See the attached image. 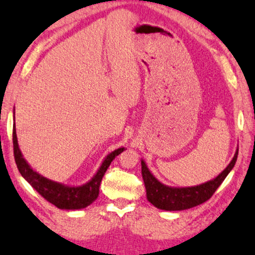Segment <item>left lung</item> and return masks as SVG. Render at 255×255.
Listing matches in <instances>:
<instances>
[{"mask_svg": "<svg viewBox=\"0 0 255 255\" xmlns=\"http://www.w3.org/2000/svg\"><path fill=\"white\" fill-rule=\"evenodd\" d=\"M238 154L239 149L236 150L234 158L229 166L215 179L205 182L203 185L187 187V188H172V187L162 185L155 179L146 167L145 162L142 160V178H143L146 190V198L154 207L164 209V211H184V209L195 207L207 202L233 169Z\"/></svg>", "mask_w": 255, "mask_h": 255, "instance_id": "left-lung-1", "label": "left lung"}]
</instances>
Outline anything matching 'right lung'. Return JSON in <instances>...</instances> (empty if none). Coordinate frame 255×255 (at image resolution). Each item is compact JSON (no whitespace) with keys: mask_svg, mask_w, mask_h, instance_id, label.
I'll return each mask as SVG.
<instances>
[{"mask_svg":"<svg viewBox=\"0 0 255 255\" xmlns=\"http://www.w3.org/2000/svg\"><path fill=\"white\" fill-rule=\"evenodd\" d=\"M13 152H14V160L16 167L19 169L22 177L42 196V197L48 200L49 203L55 205L56 207L60 209H80L87 207L93 202H95L96 198L100 194V186L101 181L104 177L107 168L110 167L111 162L113 159L123 152L124 148H120L118 150L111 152L103 161L101 168L95 176L92 178V180L79 187H68L64 186L58 182L51 181L40 176L39 173L32 170L25 160L22 157V153L17 144L16 133H15V125L13 127Z\"/></svg>","mask_w":255,"mask_h":255,"instance_id":"add662e5","label":"right lung"}]
</instances>
